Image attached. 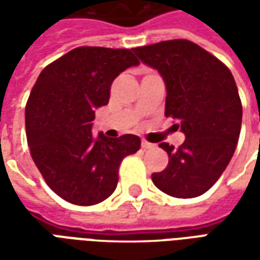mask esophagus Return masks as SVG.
I'll list each match as a JSON object with an SVG mask.
<instances>
[{
	"label": "esophagus",
	"instance_id": "34e87169",
	"mask_svg": "<svg viewBox=\"0 0 260 260\" xmlns=\"http://www.w3.org/2000/svg\"><path fill=\"white\" fill-rule=\"evenodd\" d=\"M142 147H143V149H153L154 145H153V143H149V142L146 141H142Z\"/></svg>",
	"mask_w": 260,
	"mask_h": 260
}]
</instances>
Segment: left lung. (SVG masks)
Segmentation results:
<instances>
[{
  "mask_svg": "<svg viewBox=\"0 0 260 260\" xmlns=\"http://www.w3.org/2000/svg\"><path fill=\"white\" fill-rule=\"evenodd\" d=\"M132 51L161 75L167 89L164 114L177 119L185 135L178 149L166 142L158 145L169 154V164L152 174L153 184L174 198L201 196L223 174L240 138L242 106L234 76L189 40L160 42Z\"/></svg>",
  "mask_w": 260,
  "mask_h": 260,
  "instance_id": "left-lung-1",
  "label": "left lung"
}]
</instances>
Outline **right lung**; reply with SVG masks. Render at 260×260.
<instances>
[{
	"label": "right lung",
	"instance_id": "add662e5",
	"mask_svg": "<svg viewBox=\"0 0 260 260\" xmlns=\"http://www.w3.org/2000/svg\"><path fill=\"white\" fill-rule=\"evenodd\" d=\"M139 65L126 48L78 47L47 65L26 104L27 145L47 185L69 203L106 201L118 182L122 158L136 153V135L91 134L96 108L110 100L121 72Z\"/></svg>",
	"mask_w": 260,
	"mask_h": 260
}]
</instances>
